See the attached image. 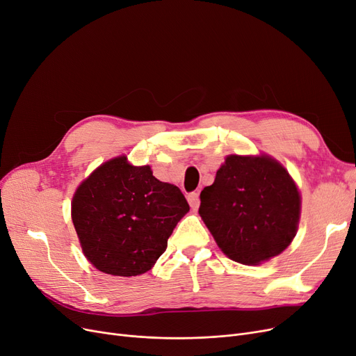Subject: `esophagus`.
I'll return each instance as SVG.
<instances>
[{
    "instance_id": "esophagus-1",
    "label": "esophagus",
    "mask_w": 356,
    "mask_h": 356,
    "mask_svg": "<svg viewBox=\"0 0 356 356\" xmlns=\"http://www.w3.org/2000/svg\"><path fill=\"white\" fill-rule=\"evenodd\" d=\"M188 202L191 205L192 209H197L199 204H200V199H199V193L197 192H192L188 195Z\"/></svg>"
}]
</instances>
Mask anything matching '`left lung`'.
<instances>
[{"label":"left lung","mask_w":356,"mask_h":356,"mask_svg":"<svg viewBox=\"0 0 356 356\" xmlns=\"http://www.w3.org/2000/svg\"><path fill=\"white\" fill-rule=\"evenodd\" d=\"M300 208L296 183L280 163L228 156L213 183L200 192L199 215L229 259L259 265L296 237Z\"/></svg>","instance_id":"obj_1"}]
</instances>
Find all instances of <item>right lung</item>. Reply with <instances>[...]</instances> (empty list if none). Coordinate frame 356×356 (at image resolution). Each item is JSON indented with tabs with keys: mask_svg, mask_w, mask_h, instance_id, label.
<instances>
[{
	"mask_svg": "<svg viewBox=\"0 0 356 356\" xmlns=\"http://www.w3.org/2000/svg\"><path fill=\"white\" fill-rule=\"evenodd\" d=\"M189 211L175 184L127 157L102 164L76 189L72 222L86 257L115 276L145 273L165 252L167 240Z\"/></svg>",
	"mask_w": 356,
	"mask_h": 356,
	"instance_id": "1",
	"label": "right lung"
}]
</instances>
